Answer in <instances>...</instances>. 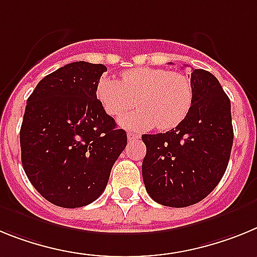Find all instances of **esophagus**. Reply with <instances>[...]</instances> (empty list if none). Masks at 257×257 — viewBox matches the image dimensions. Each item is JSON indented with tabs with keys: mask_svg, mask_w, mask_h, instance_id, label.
Returning <instances> with one entry per match:
<instances>
[{
	"mask_svg": "<svg viewBox=\"0 0 257 257\" xmlns=\"http://www.w3.org/2000/svg\"><path fill=\"white\" fill-rule=\"evenodd\" d=\"M126 137H128L129 141H133V140H138L140 136H138L137 133H133V132H128V133H126Z\"/></svg>",
	"mask_w": 257,
	"mask_h": 257,
	"instance_id": "1",
	"label": "esophagus"
}]
</instances>
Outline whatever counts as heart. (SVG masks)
Masks as SVG:
<instances>
[{
    "label": "heart",
    "mask_w": 257,
    "mask_h": 257,
    "mask_svg": "<svg viewBox=\"0 0 257 257\" xmlns=\"http://www.w3.org/2000/svg\"><path fill=\"white\" fill-rule=\"evenodd\" d=\"M95 97L107 115L119 117L136 104L138 110L120 119L125 128L168 131L187 117L194 102L191 80L185 73L155 67H138L121 73V81L102 76Z\"/></svg>",
    "instance_id": "heart-1"
}]
</instances>
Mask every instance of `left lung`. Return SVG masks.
I'll return each instance as SVG.
<instances>
[{"mask_svg": "<svg viewBox=\"0 0 257 257\" xmlns=\"http://www.w3.org/2000/svg\"><path fill=\"white\" fill-rule=\"evenodd\" d=\"M190 80L194 102L186 119L166 133L142 136L147 194L175 208L200 202L217 186L233 146L230 99L218 80L194 68Z\"/></svg>", "mask_w": 257, "mask_h": 257, "instance_id": "1", "label": "left lung"}]
</instances>
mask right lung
Masks as SVG:
<instances>
[{
    "label": "right lung",
    "mask_w": 257,
    "mask_h": 257,
    "mask_svg": "<svg viewBox=\"0 0 257 257\" xmlns=\"http://www.w3.org/2000/svg\"><path fill=\"white\" fill-rule=\"evenodd\" d=\"M103 64L73 62L45 76L27 99L21 128L22 164L31 184L58 207L98 199L126 146L95 97Z\"/></svg>",
    "instance_id": "add662e5"
}]
</instances>
